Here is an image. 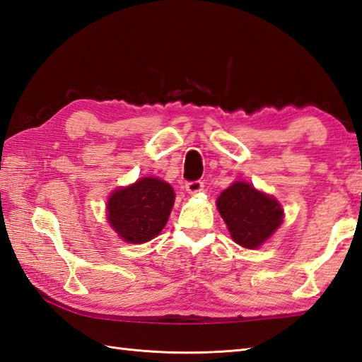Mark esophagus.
I'll list each match as a JSON object with an SVG mask.
<instances>
[{
	"instance_id": "esophagus-1",
	"label": "esophagus",
	"mask_w": 362,
	"mask_h": 362,
	"mask_svg": "<svg viewBox=\"0 0 362 362\" xmlns=\"http://www.w3.org/2000/svg\"><path fill=\"white\" fill-rule=\"evenodd\" d=\"M185 188H187V191H188L189 194H197V193H201V191H202V188H204V183H202L201 180L187 182Z\"/></svg>"
}]
</instances>
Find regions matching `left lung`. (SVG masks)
Listing matches in <instances>:
<instances>
[{"label": "left lung", "instance_id": "8db88e82", "mask_svg": "<svg viewBox=\"0 0 362 362\" xmlns=\"http://www.w3.org/2000/svg\"><path fill=\"white\" fill-rule=\"evenodd\" d=\"M216 205L233 241L245 249L259 247L283 222L280 202L247 182L232 183L222 191Z\"/></svg>", "mask_w": 362, "mask_h": 362}]
</instances>
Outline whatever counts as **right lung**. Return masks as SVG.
<instances>
[{
  "label": "right lung",
  "instance_id": "add662e5",
  "mask_svg": "<svg viewBox=\"0 0 362 362\" xmlns=\"http://www.w3.org/2000/svg\"><path fill=\"white\" fill-rule=\"evenodd\" d=\"M174 197L173 187L165 180L143 177L113 191L107 201V221L126 243H148L166 226Z\"/></svg>",
  "mask_w": 362,
  "mask_h": 362
}]
</instances>
